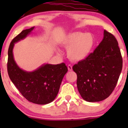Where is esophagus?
<instances>
[{
    "instance_id": "34e87169",
    "label": "esophagus",
    "mask_w": 128,
    "mask_h": 128,
    "mask_svg": "<svg viewBox=\"0 0 128 128\" xmlns=\"http://www.w3.org/2000/svg\"><path fill=\"white\" fill-rule=\"evenodd\" d=\"M67 68H68V71H72V70H73L72 66L71 65H68V66H67Z\"/></svg>"
}]
</instances>
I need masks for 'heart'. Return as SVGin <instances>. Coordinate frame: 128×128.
<instances>
[{
	"label": "heart",
	"mask_w": 128,
	"mask_h": 128,
	"mask_svg": "<svg viewBox=\"0 0 128 128\" xmlns=\"http://www.w3.org/2000/svg\"><path fill=\"white\" fill-rule=\"evenodd\" d=\"M67 50V56L72 61L85 60L94 46V39L92 34L82 32H73L66 35L60 42ZM59 54V51L57 50Z\"/></svg>",
	"instance_id": "obj_1"
}]
</instances>
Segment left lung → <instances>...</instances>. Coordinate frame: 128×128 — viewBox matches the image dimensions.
Returning <instances> with one entry per match:
<instances>
[{"instance_id":"8db88e82","label":"left lung","mask_w":128,"mask_h":128,"mask_svg":"<svg viewBox=\"0 0 128 128\" xmlns=\"http://www.w3.org/2000/svg\"><path fill=\"white\" fill-rule=\"evenodd\" d=\"M123 61L115 36L104 30L102 42L93 53L73 66L77 87L84 100L102 101L112 93L119 78Z\"/></svg>"}]
</instances>
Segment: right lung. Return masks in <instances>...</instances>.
<instances>
[{"label":"right lung","mask_w":128,"mask_h":128,"mask_svg":"<svg viewBox=\"0 0 128 128\" xmlns=\"http://www.w3.org/2000/svg\"><path fill=\"white\" fill-rule=\"evenodd\" d=\"M34 28L22 30L11 42L8 49L7 68L12 82L28 100L34 104L45 105L55 99L68 69L63 62L44 64L32 72L25 71L18 67L13 55L14 44L25 38Z\"/></svg>","instance_id":"1"}]
</instances>
